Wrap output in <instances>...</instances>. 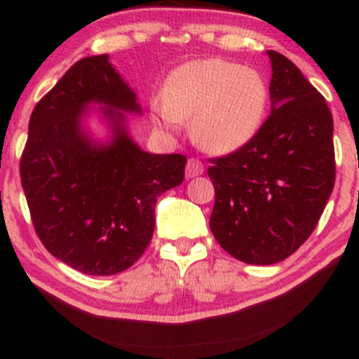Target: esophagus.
Instances as JSON below:
<instances>
[{"label":"esophagus","instance_id":"obj_1","mask_svg":"<svg viewBox=\"0 0 359 359\" xmlns=\"http://www.w3.org/2000/svg\"><path fill=\"white\" fill-rule=\"evenodd\" d=\"M204 172V164L198 158H188L187 162V178H195Z\"/></svg>","mask_w":359,"mask_h":359}]
</instances>
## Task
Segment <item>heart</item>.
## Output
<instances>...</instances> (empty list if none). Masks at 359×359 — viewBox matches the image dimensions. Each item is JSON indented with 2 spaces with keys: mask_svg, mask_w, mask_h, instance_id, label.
Masks as SVG:
<instances>
[{
  "mask_svg": "<svg viewBox=\"0 0 359 359\" xmlns=\"http://www.w3.org/2000/svg\"><path fill=\"white\" fill-rule=\"evenodd\" d=\"M268 86L259 72L210 58L184 64L165 79L157 121L171 126L194 117L195 142L214 154L249 143L268 110Z\"/></svg>",
  "mask_w": 359,
  "mask_h": 359,
  "instance_id": "b5f03b06",
  "label": "heart"
}]
</instances>
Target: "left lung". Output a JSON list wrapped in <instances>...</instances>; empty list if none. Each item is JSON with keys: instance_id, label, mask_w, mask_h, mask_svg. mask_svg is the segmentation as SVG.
<instances>
[{"instance_id": "8db88e82", "label": "left lung", "mask_w": 359, "mask_h": 359, "mask_svg": "<svg viewBox=\"0 0 359 359\" xmlns=\"http://www.w3.org/2000/svg\"><path fill=\"white\" fill-rule=\"evenodd\" d=\"M271 58L273 110L254 138L209 158L214 238L235 259L275 264L316 228L335 184L334 121L323 95L287 57Z\"/></svg>"}]
</instances>
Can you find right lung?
<instances>
[{
	"instance_id": "1",
	"label": "right lung",
	"mask_w": 359,
	"mask_h": 359,
	"mask_svg": "<svg viewBox=\"0 0 359 359\" xmlns=\"http://www.w3.org/2000/svg\"><path fill=\"white\" fill-rule=\"evenodd\" d=\"M110 106L114 140L97 146L80 129L88 102ZM136 95L107 55L76 62L36 103L20 157L31 219L48 252L95 276L131 268L155 228L158 195L183 183L187 157L147 154L128 136L124 114Z\"/></svg>"
}]
</instances>
